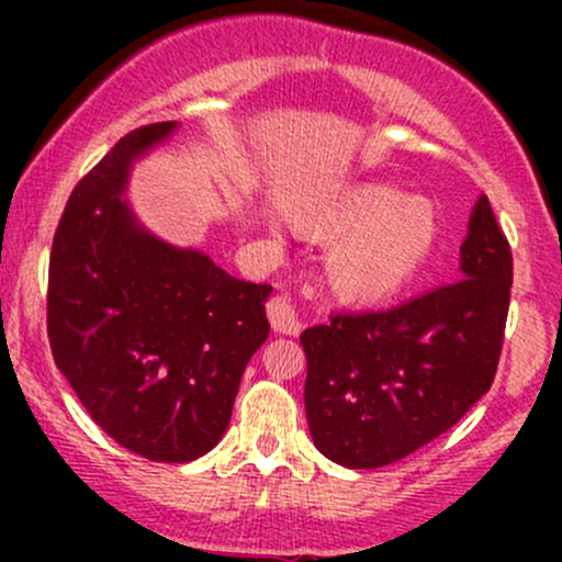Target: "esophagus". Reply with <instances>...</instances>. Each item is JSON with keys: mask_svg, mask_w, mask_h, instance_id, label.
<instances>
[{"mask_svg": "<svg viewBox=\"0 0 562 562\" xmlns=\"http://www.w3.org/2000/svg\"><path fill=\"white\" fill-rule=\"evenodd\" d=\"M267 314H269V322H272L274 333H282V335H295L301 327V319H299V308H295V303L288 299V295H272L267 303Z\"/></svg>", "mask_w": 562, "mask_h": 562, "instance_id": "1", "label": "esophagus"}]
</instances>
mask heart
Instances as JSON below:
<instances>
[{"label": "heart", "mask_w": 562, "mask_h": 562, "mask_svg": "<svg viewBox=\"0 0 562 562\" xmlns=\"http://www.w3.org/2000/svg\"><path fill=\"white\" fill-rule=\"evenodd\" d=\"M299 222L306 229L340 235L327 267L333 288L351 301H375L409 285L434 256L441 232L428 200L404 198L385 184L353 187Z\"/></svg>", "instance_id": "obj_1"}]
</instances>
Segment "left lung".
I'll use <instances>...</instances> for the list:
<instances>
[{"label": "left lung", "mask_w": 562, "mask_h": 562, "mask_svg": "<svg viewBox=\"0 0 562 562\" xmlns=\"http://www.w3.org/2000/svg\"><path fill=\"white\" fill-rule=\"evenodd\" d=\"M462 280L383 312H340L301 335L314 447L344 468L404 460L492 389L513 250L486 195L460 248Z\"/></svg>", "instance_id": "obj_1"}]
</instances>
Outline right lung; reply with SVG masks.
Instances as JSON below:
<instances>
[{"label":"right lung","mask_w":562,"mask_h":562,"mask_svg":"<svg viewBox=\"0 0 562 562\" xmlns=\"http://www.w3.org/2000/svg\"><path fill=\"white\" fill-rule=\"evenodd\" d=\"M173 128H134L81 177L55 229L47 285L57 370L113 441L153 462L216 447L269 335L272 293L137 227L121 200L128 166Z\"/></svg>","instance_id":"1"}]
</instances>
